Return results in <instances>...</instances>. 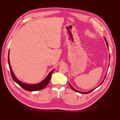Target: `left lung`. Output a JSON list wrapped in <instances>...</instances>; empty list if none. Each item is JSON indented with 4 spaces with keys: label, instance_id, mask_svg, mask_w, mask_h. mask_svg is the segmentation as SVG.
<instances>
[{
    "label": "left lung",
    "instance_id": "left-lung-1",
    "mask_svg": "<svg viewBox=\"0 0 120 120\" xmlns=\"http://www.w3.org/2000/svg\"><path fill=\"white\" fill-rule=\"evenodd\" d=\"M104 39H105V41H106V45H107V47H108V49H109V46H108V42H107V39H106V38H105V37H104ZM110 55H109V61H110ZM110 64V63H109ZM109 67H108V68H109ZM107 73H106V75H105V78H104V79L103 80V81H102V82H101L100 84L98 86H97L96 88H97V87H98V86H101V84H102L103 83V82H104V81L105 80V78H106V75H107ZM69 85H70V87L74 91H75V92H78V93H82V94H88V93H90V92H91L92 91H93V90H95L96 88H94V89H93V90H90V91H89V92H80V91H79V90H76L75 89H74L73 87L71 85V83L69 82Z\"/></svg>",
    "mask_w": 120,
    "mask_h": 120
}]
</instances>
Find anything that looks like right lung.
<instances>
[{
	"label": "right lung",
	"instance_id": "add662e5",
	"mask_svg": "<svg viewBox=\"0 0 120 120\" xmlns=\"http://www.w3.org/2000/svg\"><path fill=\"white\" fill-rule=\"evenodd\" d=\"M9 55V50L8 52V65L9 67L10 70L11 75V77L13 79V81L15 82H16L17 84H19L21 87H22L23 89H24L26 90H27V91H36V90H42L43 88H45V87L47 86V85L48 84L50 81V79L51 78L52 74L53 72L54 69H53V70H52L51 71H50L49 74V75L46 76V77L41 82L39 83H35V84H28V83H25L19 81V79L15 77V75H14L13 72L12 70V68L10 66Z\"/></svg>",
	"mask_w": 120,
	"mask_h": 120
}]
</instances>
